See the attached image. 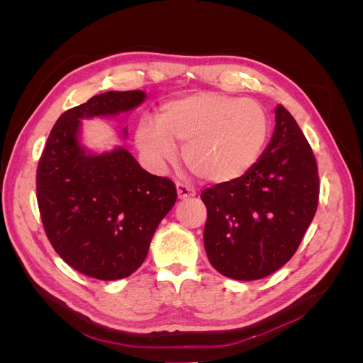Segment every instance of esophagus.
Listing matches in <instances>:
<instances>
[{
    "instance_id": "esophagus-1",
    "label": "esophagus",
    "mask_w": 363,
    "mask_h": 363,
    "mask_svg": "<svg viewBox=\"0 0 363 363\" xmlns=\"http://www.w3.org/2000/svg\"><path fill=\"white\" fill-rule=\"evenodd\" d=\"M175 188H177V195H179V199L180 200H184V199H191V196H195V189L194 188H191V186H188V184H184V183H177L175 184Z\"/></svg>"
}]
</instances>
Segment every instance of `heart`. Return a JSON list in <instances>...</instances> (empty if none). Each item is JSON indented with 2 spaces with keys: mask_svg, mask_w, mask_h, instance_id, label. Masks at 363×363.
Here are the masks:
<instances>
[{
  "mask_svg": "<svg viewBox=\"0 0 363 363\" xmlns=\"http://www.w3.org/2000/svg\"><path fill=\"white\" fill-rule=\"evenodd\" d=\"M269 133L268 115L257 101L221 92H196L164 103L156 124L142 121L136 144L157 163L175 157V142L184 144L183 160L196 177L232 183L255 167Z\"/></svg>",
  "mask_w": 363,
  "mask_h": 363,
  "instance_id": "heart-1",
  "label": "heart"
}]
</instances>
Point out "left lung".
Listing matches in <instances>:
<instances>
[{"label": "left lung", "instance_id": "left-lung-1", "mask_svg": "<svg viewBox=\"0 0 363 363\" xmlns=\"http://www.w3.org/2000/svg\"><path fill=\"white\" fill-rule=\"evenodd\" d=\"M318 195L313 151L294 116L279 104L271 142L255 167L242 179L201 192L208 262L235 280L276 272L298 248Z\"/></svg>", "mask_w": 363, "mask_h": 363}]
</instances>
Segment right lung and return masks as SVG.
Returning <instances> with one entry per match:
<instances>
[{
	"label": "right lung",
	"instance_id": "add662e5",
	"mask_svg": "<svg viewBox=\"0 0 363 363\" xmlns=\"http://www.w3.org/2000/svg\"><path fill=\"white\" fill-rule=\"evenodd\" d=\"M144 100L142 91H108L69 108L39 159L38 204L50 242L69 267L98 280L128 277L144 263L177 200L175 184L140 168L125 148L95 155L80 142L82 119L118 116Z\"/></svg>",
	"mask_w": 363,
	"mask_h": 363
}]
</instances>
